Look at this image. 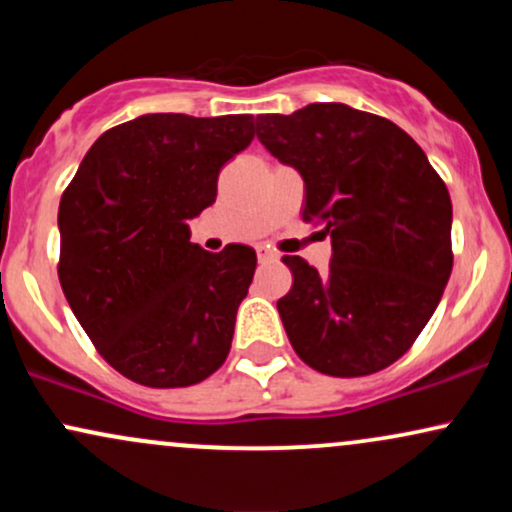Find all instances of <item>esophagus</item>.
Listing matches in <instances>:
<instances>
[{"mask_svg": "<svg viewBox=\"0 0 512 512\" xmlns=\"http://www.w3.org/2000/svg\"><path fill=\"white\" fill-rule=\"evenodd\" d=\"M257 257H260V262H272V260H276V252L260 245V248H257Z\"/></svg>", "mask_w": 512, "mask_h": 512, "instance_id": "esophagus-1", "label": "esophagus"}]
</instances>
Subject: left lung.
I'll use <instances>...</instances> for the list:
<instances>
[{
    "instance_id": "left-lung-1",
    "label": "left lung",
    "mask_w": 512,
    "mask_h": 512,
    "mask_svg": "<svg viewBox=\"0 0 512 512\" xmlns=\"http://www.w3.org/2000/svg\"><path fill=\"white\" fill-rule=\"evenodd\" d=\"M257 139L305 182L303 221H322L332 262L284 257L279 308L296 354L337 378L378 373L409 351L452 272V204L421 146L344 103L257 115Z\"/></svg>"
}]
</instances>
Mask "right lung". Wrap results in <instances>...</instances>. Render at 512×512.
I'll list each match as a JSON object with an SVG mask.
<instances>
[{
    "label": "right lung",
    "mask_w": 512,
    "mask_h": 512,
    "mask_svg": "<svg viewBox=\"0 0 512 512\" xmlns=\"http://www.w3.org/2000/svg\"><path fill=\"white\" fill-rule=\"evenodd\" d=\"M252 137V115H142L101 134L64 190L62 291L98 354L134 383H202L231 351L257 255L202 250L187 223L216 202L219 170Z\"/></svg>",
    "instance_id": "right-lung-1"
}]
</instances>
